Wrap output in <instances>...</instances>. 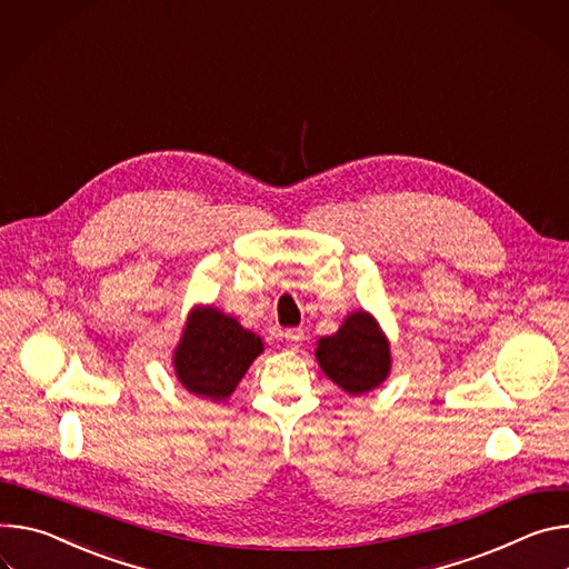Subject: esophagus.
<instances>
[{
	"instance_id": "esophagus-1",
	"label": "esophagus",
	"mask_w": 569,
	"mask_h": 569,
	"mask_svg": "<svg viewBox=\"0 0 569 569\" xmlns=\"http://www.w3.org/2000/svg\"><path fill=\"white\" fill-rule=\"evenodd\" d=\"M282 337L287 339V346H289L291 350H298V348H300V341L305 339L302 330H298V328H293V330H284V332H282Z\"/></svg>"
}]
</instances>
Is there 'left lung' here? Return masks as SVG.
<instances>
[{
    "label": "left lung",
    "mask_w": 569,
    "mask_h": 569,
    "mask_svg": "<svg viewBox=\"0 0 569 569\" xmlns=\"http://www.w3.org/2000/svg\"><path fill=\"white\" fill-rule=\"evenodd\" d=\"M317 361L341 391L366 396L382 387L393 366L391 343L370 311H350L330 337L317 343Z\"/></svg>",
    "instance_id": "obj_1"
}]
</instances>
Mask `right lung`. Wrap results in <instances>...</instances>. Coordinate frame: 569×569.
<instances>
[{
	"label": "right lung",
	"instance_id": "obj_1",
	"mask_svg": "<svg viewBox=\"0 0 569 569\" xmlns=\"http://www.w3.org/2000/svg\"><path fill=\"white\" fill-rule=\"evenodd\" d=\"M262 352V339L230 313L214 305H194L173 348L171 366L184 391L223 402Z\"/></svg>",
	"mask_w": 569,
	"mask_h": 569
}]
</instances>
